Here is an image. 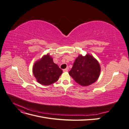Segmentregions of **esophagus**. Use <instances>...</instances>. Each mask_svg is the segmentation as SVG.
<instances>
[{"label": "esophagus", "instance_id": "34e87169", "mask_svg": "<svg viewBox=\"0 0 129 129\" xmlns=\"http://www.w3.org/2000/svg\"><path fill=\"white\" fill-rule=\"evenodd\" d=\"M68 67H67L66 68V69H64L63 70V71L64 72H68Z\"/></svg>", "mask_w": 129, "mask_h": 129}]
</instances>
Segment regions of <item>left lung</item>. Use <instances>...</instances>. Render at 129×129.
<instances>
[{
  "instance_id": "8db88e82",
  "label": "left lung",
  "mask_w": 129,
  "mask_h": 129,
  "mask_svg": "<svg viewBox=\"0 0 129 129\" xmlns=\"http://www.w3.org/2000/svg\"><path fill=\"white\" fill-rule=\"evenodd\" d=\"M101 72L99 63L91 55H80L74 62L69 74L76 83L82 86H88L95 82Z\"/></svg>"
}]
</instances>
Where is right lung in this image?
<instances>
[{
	"instance_id": "1",
	"label": "right lung",
	"mask_w": 129,
	"mask_h": 129,
	"mask_svg": "<svg viewBox=\"0 0 129 129\" xmlns=\"http://www.w3.org/2000/svg\"><path fill=\"white\" fill-rule=\"evenodd\" d=\"M33 73L39 83L48 85L58 80L62 73V70L54 63L52 57L47 54L35 63Z\"/></svg>"
}]
</instances>
